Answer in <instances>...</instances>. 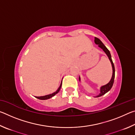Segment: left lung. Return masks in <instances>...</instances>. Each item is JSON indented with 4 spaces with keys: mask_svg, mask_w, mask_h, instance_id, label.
<instances>
[{
    "mask_svg": "<svg viewBox=\"0 0 135 135\" xmlns=\"http://www.w3.org/2000/svg\"><path fill=\"white\" fill-rule=\"evenodd\" d=\"M95 43H96V44L98 45V46L100 47V48L103 50V51L105 52V53L107 54V55L108 56L109 61H110V62L111 63L112 67H113V76H112L111 80L109 81L108 83H107V84H105V85H104V86H102L101 88H100V93L98 96L96 97H101V96H102V95H104V94H105L107 92H108V91L111 89L112 86H113V83H114V77H115V68H114V64H113V61H112V59H111V54H110V52H109V50L103 44V43H102L101 41H100L99 38L97 37H95ZM79 80L80 81V77H79Z\"/></svg>",
    "mask_w": 135,
    "mask_h": 135,
    "instance_id": "1",
    "label": "left lung"
}]
</instances>
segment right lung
Segmentation results:
<instances>
[{
    "label": "right lung",
    "instance_id": "1",
    "mask_svg": "<svg viewBox=\"0 0 135 135\" xmlns=\"http://www.w3.org/2000/svg\"><path fill=\"white\" fill-rule=\"evenodd\" d=\"M61 86H62V82H61V83L60 84V86L59 87V88L58 89V90H57L56 92H55L54 93H52V94H49V95H45V96H43V97H36V98H37L38 99H41V100H46V99H48L49 98H51L52 97H53L56 94H57L59 92V91L61 89Z\"/></svg>",
    "mask_w": 135,
    "mask_h": 135
}]
</instances>
